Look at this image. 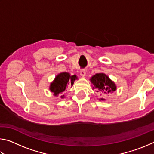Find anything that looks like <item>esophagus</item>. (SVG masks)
<instances>
[{"mask_svg": "<svg viewBox=\"0 0 154 154\" xmlns=\"http://www.w3.org/2000/svg\"><path fill=\"white\" fill-rule=\"evenodd\" d=\"M79 73L81 75V76L85 77V70H84V69L81 70V71H79Z\"/></svg>", "mask_w": 154, "mask_h": 154, "instance_id": "1", "label": "esophagus"}]
</instances>
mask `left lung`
Masks as SVG:
<instances>
[{
  "label": "left lung",
  "instance_id": "8db88e82",
  "mask_svg": "<svg viewBox=\"0 0 154 154\" xmlns=\"http://www.w3.org/2000/svg\"><path fill=\"white\" fill-rule=\"evenodd\" d=\"M90 82L94 85L93 89H97V92L104 94H109L116 90V85L113 81L110 79L107 75L104 73H96L90 78ZM105 100L104 98L99 99Z\"/></svg>",
  "mask_w": 154,
  "mask_h": 154
}]
</instances>
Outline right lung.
<instances>
[{
	"label": "right lung",
	"mask_w": 154,
	"mask_h": 154,
	"mask_svg": "<svg viewBox=\"0 0 154 154\" xmlns=\"http://www.w3.org/2000/svg\"><path fill=\"white\" fill-rule=\"evenodd\" d=\"M77 79L76 75H71L69 72H64L56 75L53 82L51 83L49 90L54 93V95L57 96L59 94L62 93L66 90L68 85L72 86L74 82ZM61 98H64V95L61 96Z\"/></svg>",
	"instance_id": "obj_1"
}]
</instances>
